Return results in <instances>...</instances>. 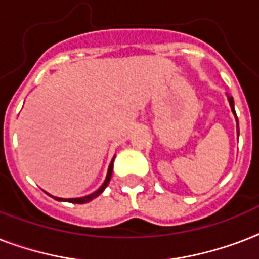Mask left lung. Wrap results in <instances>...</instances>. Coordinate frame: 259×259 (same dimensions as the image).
I'll return each instance as SVG.
<instances>
[{"label": "left lung", "mask_w": 259, "mask_h": 259, "mask_svg": "<svg viewBox=\"0 0 259 259\" xmlns=\"http://www.w3.org/2000/svg\"><path fill=\"white\" fill-rule=\"evenodd\" d=\"M229 102H230V106H231V110H233L234 115H235V118H237V114H235V109H234V99L233 97H229ZM238 121V118H237ZM238 133H239V130H238Z\"/></svg>", "instance_id": "1"}]
</instances>
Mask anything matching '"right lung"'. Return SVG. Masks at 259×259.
Returning a JSON list of instances; mask_svg holds the SVG:
<instances>
[{"label":"right lung","mask_w":259,"mask_h":259,"mask_svg":"<svg viewBox=\"0 0 259 259\" xmlns=\"http://www.w3.org/2000/svg\"><path fill=\"white\" fill-rule=\"evenodd\" d=\"M114 161V160H113ZM113 161H111V164H110L109 166V170H107V177H106L105 183L102 184V187L98 191H95L94 193H91V195H89V196H84V197H76V199H60V197H54V199H56V200H60V201H70V203H75V204H83V203H89L90 200H93V199H95L97 196H99L103 191H105V188L109 185L110 183V179H111V173H113Z\"/></svg>","instance_id":"add662e5"}]
</instances>
